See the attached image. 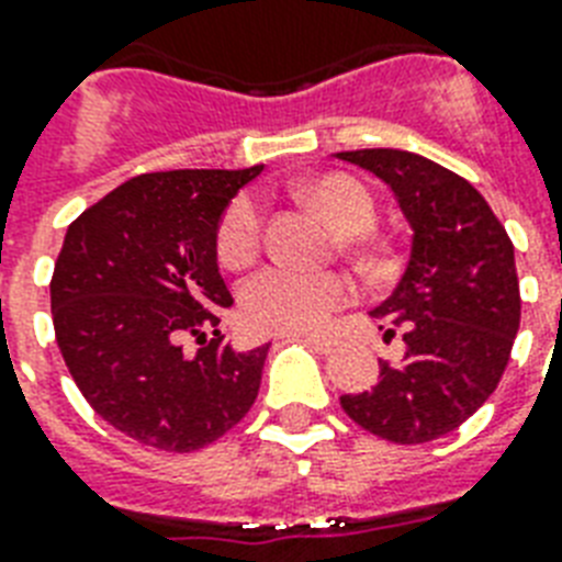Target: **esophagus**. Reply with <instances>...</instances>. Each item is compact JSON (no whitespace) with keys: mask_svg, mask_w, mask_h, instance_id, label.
<instances>
[{"mask_svg":"<svg viewBox=\"0 0 562 562\" xmlns=\"http://www.w3.org/2000/svg\"><path fill=\"white\" fill-rule=\"evenodd\" d=\"M303 341H306L308 347H315L317 352H329L335 347L333 338H326V335H303Z\"/></svg>","mask_w":562,"mask_h":562,"instance_id":"1","label":"esophagus"}]
</instances>
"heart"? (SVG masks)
<instances>
[{
    "mask_svg": "<svg viewBox=\"0 0 562 562\" xmlns=\"http://www.w3.org/2000/svg\"><path fill=\"white\" fill-rule=\"evenodd\" d=\"M306 198L347 233V245L356 254L373 250L370 229L379 221V206L370 189L350 175H324L303 187ZM265 215L250 194H238L221 212L215 247L221 262L245 268L262 250ZM356 297V285L347 273L300 271L291 265H271L254 273L241 289V317L254 333H312Z\"/></svg>",
    "mask_w": 562,
    "mask_h": 562,
    "instance_id": "obj_1",
    "label": "heart"
}]
</instances>
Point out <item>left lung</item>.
I'll use <instances>...</instances> for the list:
<instances>
[{
  "mask_svg": "<svg viewBox=\"0 0 562 562\" xmlns=\"http://www.w3.org/2000/svg\"><path fill=\"white\" fill-rule=\"evenodd\" d=\"M338 157L384 180L414 229L400 285L373 308L405 356L382 361L379 382L344 393L341 408L382 440L428 443L470 419L505 373L522 315L514 241L479 189L419 154Z\"/></svg>",
  "mask_w": 562,
  "mask_h": 562,
  "instance_id": "obj_1",
  "label": "left lung"
}]
</instances>
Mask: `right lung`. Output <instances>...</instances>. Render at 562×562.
<instances>
[{
    "mask_svg": "<svg viewBox=\"0 0 562 562\" xmlns=\"http://www.w3.org/2000/svg\"><path fill=\"white\" fill-rule=\"evenodd\" d=\"M259 171L139 175L66 229L48 285L57 347L92 411L136 443L194 452L256 402L268 344L250 352L224 344L218 315L233 297L215 229Z\"/></svg>",
    "mask_w": 562,
    "mask_h": 562,
    "instance_id": "right-lung-1",
    "label": "right lung"
}]
</instances>
